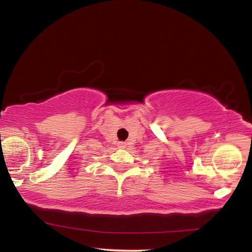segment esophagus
Returning <instances> with one entry per match:
<instances>
[{"instance_id":"obj_1","label":"esophagus","mask_w":252,"mask_h":252,"mask_svg":"<svg viewBox=\"0 0 252 252\" xmlns=\"http://www.w3.org/2000/svg\"><path fill=\"white\" fill-rule=\"evenodd\" d=\"M119 146L121 149H124V147H126V143H119Z\"/></svg>"}]
</instances>
